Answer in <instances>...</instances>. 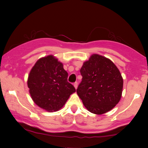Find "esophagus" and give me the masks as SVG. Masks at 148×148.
<instances>
[{
  "mask_svg": "<svg viewBox=\"0 0 148 148\" xmlns=\"http://www.w3.org/2000/svg\"><path fill=\"white\" fill-rule=\"evenodd\" d=\"M73 86H74L75 88V89L77 88V86H78V85H77V82H75V83H74Z\"/></svg>",
  "mask_w": 148,
  "mask_h": 148,
  "instance_id": "34e87169",
  "label": "esophagus"
}]
</instances>
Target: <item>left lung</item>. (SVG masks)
<instances>
[{
  "label": "left lung",
  "mask_w": 148,
  "mask_h": 148,
  "mask_svg": "<svg viewBox=\"0 0 148 148\" xmlns=\"http://www.w3.org/2000/svg\"><path fill=\"white\" fill-rule=\"evenodd\" d=\"M80 72L83 78L77 94L88 111L100 115L114 108L122 96L123 79L114 62L93 54Z\"/></svg>",
  "instance_id": "8db88e82"
}]
</instances>
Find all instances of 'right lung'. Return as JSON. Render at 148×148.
Masks as SVG:
<instances>
[{
	"instance_id": "obj_1",
	"label": "right lung",
	"mask_w": 148,
	"mask_h": 148,
	"mask_svg": "<svg viewBox=\"0 0 148 148\" xmlns=\"http://www.w3.org/2000/svg\"><path fill=\"white\" fill-rule=\"evenodd\" d=\"M63 64L53 55L40 58L30 71L27 87L34 103L48 112L62 108L75 89L67 82Z\"/></svg>"
}]
</instances>
